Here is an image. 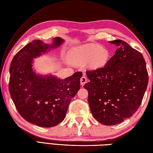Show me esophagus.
<instances>
[{
	"label": "esophagus",
	"mask_w": 153,
	"mask_h": 153,
	"mask_svg": "<svg viewBox=\"0 0 153 153\" xmlns=\"http://www.w3.org/2000/svg\"><path fill=\"white\" fill-rule=\"evenodd\" d=\"M87 80H88V79H87V78H86L85 75H83L81 78H80V85H81L82 86H83V85H85V83L87 82Z\"/></svg>",
	"instance_id": "34e87169"
}]
</instances>
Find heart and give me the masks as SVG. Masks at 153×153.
<instances>
[{"label": "heart", "mask_w": 153, "mask_h": 153, "mask_svg": "<svg viewBox=\"0 0 153 153\" xmlns=\"http://www.w3.org/2000/svg\"><path fill=\"white\" fill-rule=\"evenodd\" d=\"M108 59V51L93 44L74 48L70 52L68 58L71 65L82 66L88 63L89 67L93 69L104 67Z\"/></svg>", "instance_id": "1"}]
</instances>
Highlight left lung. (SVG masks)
<instances>
[{
    "label": "left lung",
    "mask_w": 153,
    "mask_h": 153,
    "mask_svg": "<svg viewBox=\"0 0 153 153\" xmlns=\"http://www.w3.org/2000/svg\"><path fill=\"white\" fill-rule=\"evenodd\" d=\"M118 47L105 67L86 72L88 102L95 119L114 125L131 117L139 108L149 82L145 59L140 52L117 39Z\"/></svg>",
    "instance_id": "1"
}]
</instances>
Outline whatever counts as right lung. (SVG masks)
Segmentation results:
<instances>
[{
    "label": "right lung",
    "mask_w": 153,
    "mask_h": 153,
    "mask_svg": "<svg viewBox=\"0 0 153 153\" xmlns=\"http://www.w3.org/2000/svg\"><path fill=\"white\" fill-rule=\"evenodd\" d=\"M62 42L60 37L54 38L51 45L34 41L20 50L10 64L8 88L16 110L27 121L41 127H52L61 123L72 99L80 89L82 72L59 79L38 75L32 69L33 58Z\"/></svg>",
    "instance_id": "1"
}]
</instances>
